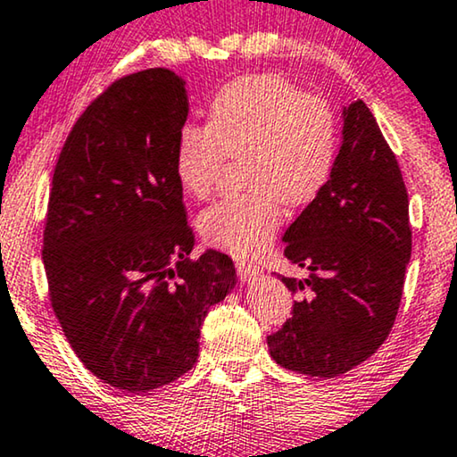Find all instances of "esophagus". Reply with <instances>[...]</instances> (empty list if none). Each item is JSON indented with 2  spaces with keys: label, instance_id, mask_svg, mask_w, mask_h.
I'll list each match as a JSON object with an SVG mask.
<instances>
[{
  "label": "esophagus",
  "instance_id": "esophagus-1",
  "mask_svg": "<svg viewBox=\"0 0 457 457\" xmlns=\"http://www.w3.org/2000/svg\"><path fill=\"white\" fill-rule=\"evenodd\" d=\"M236 269H237V278H240L242 281H253L261 275V269L253 265V262L236 261Z\"/></svg>",
  "mask_w": 457,
  "mask_h": 457
}]
</instances>
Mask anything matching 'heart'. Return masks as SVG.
Instances as JSON below:
<instances>
[{
	"instance_id": "obj_1",
	"label": "heart",
	"mask_w": 457,
	"mask_h": 457,
	"mask_svg": "<svg viewBox=\"0 0 457 457\" xmlns=\"http://www.w3.org/2000/svg\"><path fill=\"white\" fill-rule=\"evenodd\" d=\"M339 126L331 103L306 95L275 74L242 76L223 85L209 105L207 126L178 132V182L207 198L228 159L244 157L248 192L223 196L201 215V234L234 256H253L271 242L281 203L304 207L329 182Z\"/></svg>"
}]
</instances>
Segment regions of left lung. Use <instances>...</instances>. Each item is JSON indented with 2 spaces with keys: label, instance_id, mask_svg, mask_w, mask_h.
Instances as JSON below:
<instances>
[{
  "label": "left lung",
  "instance_id": "obj_1",
  "mask_svg": "<svg viewBox=\"0 0 457 457\" xmlns=\"http://www.w3.org/2000/svg\"><path fill=\"white\" fill-rule=\"evenodd\" d=\"M284 242L287 261L308 278H281L298 300L292 319L267 337L269 352L300 375H344L387 339L412 254L402 170L362 99L344 109L329 182Z\"/></svg>",
  "mask_w": 457,
  "mask_h": 457
}]
</instances>
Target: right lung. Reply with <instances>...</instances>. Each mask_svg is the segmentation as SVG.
<instances>
[{"mask_svg":"<svg viewBox=\"0 0 457 457\" xmlns=\"http://www.w3.org/2000/svg\"><path fill=\"white\" fill-rule=\"evenodd\" d=\"M188 115L165 68L121 76L70 130L43 229L49 300L80 362L146 394L192 369L209 308L236 284L228 254L192 259L173 155Z\"/></svg>","mask_w":457,"mask_h":457,"instance_id":"right-lung-1","label":"right lung"}]
</instances>
